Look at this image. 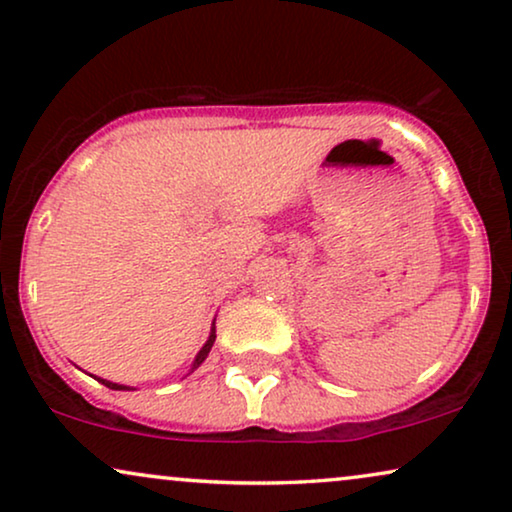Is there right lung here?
I'll list each match as a JSON object with an SVG mask.
<instances>
[{
  "instance_id": "obj_1",
  "label": "right lung",
  "mask_w": 512,
  "mask_h": 512,
  "mask_svg": "<svg viewBox=\"0 0 512 512\" xmlns=\"http://www.w3.org/2000/svg\"><path fill=\"white\" fill-rule=\"evenodd\" d=\"M214 340H216V331L212 328V335H209V340L205 342V347L200 349V354L195 356V363H193V368H198L202 361L207 359V354H209V349H212V345H214ZM104 387H109V389H128V387H123V384H114V382H107V380H100Z\"/></svg>"
}]
</instances>
